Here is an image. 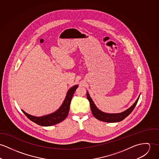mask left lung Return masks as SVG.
<instances>
[{"instance_id":"left-lung-1","label":"left lung","mask_w":159,"mask_h":159,"mask_svg":"<svg viewBox=\"0 0 159 159\" xmlns=\"http://www.w3.org/2000/svg\"><path fill=\"white\" fill-rule=\"evenodd\" d=\"M87 96L89 102L91 110L93 116L97 120H99L104 122H107V123H116V122H119L123 120L124 119H125L133 111L135 107L137 105L140 98V96H139L137 101L135 102V103L130 108L125 110L124 111L119 113H107L102 111L101 110H100L96 107L94 102L93 101L92 99L91 98L88 91L87 93Z\"/></svg>"}]
</instances>
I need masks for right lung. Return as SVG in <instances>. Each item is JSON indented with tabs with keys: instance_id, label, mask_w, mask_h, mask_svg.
Segmentation results:
<instances>
[{
	"instance_id": "1",
	"label": "right lung",
	"mask_w": 159,
	"mask_h": 159,
	"mask_svg": "<svg viewBox=\"0 0 159 159\" xmlns=\"http://www.w3.org/2000/svg\"><path fill=\"white\" fill-rule=\"evenodd\" d=\"M77 87L78 85H76L71 87L68 90L62 105L60 106V107L56 111L51 114L43 116L36 117L27 113L22 110V111L30 120L39 125L51 126L59 123L63 121L64 120H65V118L67 117L70 111V107L72 98Z\"/></svg>"
}]
</instances>
